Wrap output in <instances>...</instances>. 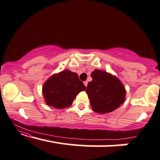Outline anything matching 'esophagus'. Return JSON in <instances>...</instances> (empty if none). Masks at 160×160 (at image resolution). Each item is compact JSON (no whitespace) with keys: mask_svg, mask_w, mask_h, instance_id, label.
<instances>
[{"mask_svg":"<svg viewBox=\"0 0 160 160\" xmlns=\"http://www.w3.org/2000/svg\"><path fill=\"white\" fill-rule=\"evenodd\" d=\"M88 81H85V82H84V85H85V87H87V85H88Z\"/></svg>","mask_w":160,"mask_h":160,"instance_id":"1","label":"esophagus"}]
</instances>
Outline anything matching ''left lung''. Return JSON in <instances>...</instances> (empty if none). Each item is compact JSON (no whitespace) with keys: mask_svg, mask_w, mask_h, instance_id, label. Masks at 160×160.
<instances>
[{"mask_svg":"<svg viewBox=\"0 0 160 160\" xmlns=\"http://www.w3.org/2000/svg\"><path fill=\"white\" fill-rule=\"evenodd\" d=\"M90 76L92 80L88 82L86 92L94 111L109 113L124 102V87L117 78L99 70H94Z\"/></svg>","mask_w":160,"mask_h":160,"instance_id":"8db88e82","label":"left lung"}]
</instances>
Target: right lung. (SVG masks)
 <instances>
[{"label":"right lung","mask_w":160,"mask_h":160,"mask_svg":"<svg viewBox=\"0 0 160 160\" xmlns=\"http://www.w3.org/2000/svg\"><path fill=\"white\" fill-rule=\"evenodd\" d=\"M85 88L77 73L64 70L47 80L42 90L46 103L61 109L70 106L76 95Z\"/></svg>","instance_id":"1"}]
</instances>
